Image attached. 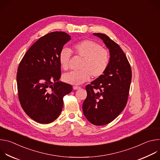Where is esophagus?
Here are the masks:
<instances>
[{
	"label": "esophagus",
	"mask_w": 160,
	"mask_h": 160,
	"mask_svg": "<svg viewBox=\"0 0 160 160\" xmlns=\"http://www.w3.org/2000/svg\"><path fill=\"white\" fill-rule=\"evenodd\" d=\"M73 88L74 90H78V89H80V87H78V86H73Z\"/></svg>",
	"instance_id": "obj_1"
}]
</instances>
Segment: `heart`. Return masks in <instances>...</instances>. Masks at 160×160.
<instances>
[{
	"label": "heart",
	"mask_w": 160,
	"mask_h": 160,
	"mask_svg": "<svg viewBox=\"0 0 160 160\" xmlns=\"http://www.w3.org/2000/svg\"><path fill=\"white\" fill-rule=\"evenodd\" d=\"M75 53L83 58L79 71H72L64 73L62 80L70 84L80 85L89 80L90 77L97 78L102 76L109 64V55L108 51L102 48L98 43L84 40L74 45ZM72 51L68 48H63L59 54V61L64 70L69 68Z\"/></svg>",
	"instance_id": "heart-1"
}]
</instances>
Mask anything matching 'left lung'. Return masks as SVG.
Here are the masks:
<instances>
[{"label": "left lung", "mask_w": 160, "mask_h": 160, "mask_svg": "<svg viewBox=\"0 0 160 160\" xmlns=\"http://www.w3.org/2000/svg\"><path fill=\"white\" fill-rule=\"evenodd\" d=\"M109 50V62L104 74L86 86L83 103L85 118L95 125H106L125 108L132 80L129 62L119 45L103 33H93Z\"/></svg>", "instance_id": "left-lung-1"}]
</instances>
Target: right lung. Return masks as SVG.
Returning <instances> with one entry per match:
<instances>
[{
    "label": "right lung",
    "mask_w": 160,
    "mask_h": 160,
    "mask_svg": "<svg viewBox=\"0 0 160 160\" xmlns=\"http://www.w3.org/2000/svg\"><path fill=\"white\" fill-rule=\"evenodd\" d=\"M71 37L53 32L40 37L21 61L16 76L18 98L27 115L34 121L50 123L58 118L62 98L72 90L70 84L59 81V54Z\"/></svg>",
    "instance_id": "1"
}]
</instances>
